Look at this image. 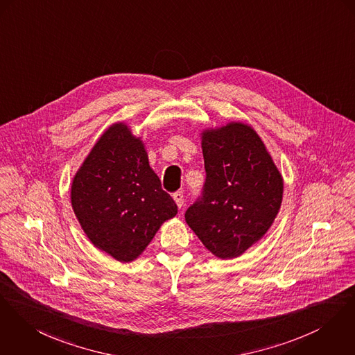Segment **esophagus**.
<instances>
[{"label": "esophagus", "mask_w": 355, "mask_h": 355, "mask_svg": "<svg viewBox=\"0 0 355 355\" xmlns=\"http://www.w3.org/2000/svg\"><path fill=\"white\" fill-rule=\"evenodd\" d=\"M173 198L175 201V204L178 205V208L181 209L184 207V193L182 191H177L173 194Z\"/></svg>", "instance_id": "1"}]
</instances>
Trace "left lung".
I'll return each mask as SVG.
<instances>
[{
  "label": "left lung",
  "instance_id": "8db88e82",
  "mask_svg": "<svg viewBox=\"0 0 355 355\" xmlns=\"http://www.w3.org/2000/svg\"><path fill=\"white\" fill-rule=\"evenodd\" d=\"M205 184L185 220L215 257L242 255L272 227L284 180L263 141L245 123L201 134Z\"/></svg>",
  "mask_w": 355,
  "mask_h": 355
}]
</instances>
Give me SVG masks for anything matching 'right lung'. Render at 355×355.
I'll return each mask as SVG.
<instances>
[{
    "label": "right lung",
    "mask_w": 355,
    "mask_h": 355,
    "mask_svg": "<svg viewBox=\"0 0 355 355\" xmlns=\"http://www.w3.org/2000/svg\"><path fill=\"white\" fill-rule=\"evenodd\" d=\"M71 205L89 241L120 262L137 259L178 211L150 167L144 143L124 123L110 125L83 161Z\"/></svg>",
    "instance_id": "right-lung-1"
}]
</instances>
